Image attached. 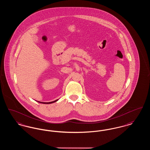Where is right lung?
<instances>
[{"instance_id": "add662e5", "label": "right lung", "mask_w": 150, "mask_h": 150, "mask_svg": "<svg viewBox=\"0 0 150 150\" xmlns=\"http://www.w3.org/2000/svg\"><path fill=\"white\" fill-rule=\"evenodd\" d=\"M57 100H54V101H52V102H40V103H44V104H50V103H53V102H56Z\"/></svg>"}]
</instances>
